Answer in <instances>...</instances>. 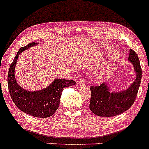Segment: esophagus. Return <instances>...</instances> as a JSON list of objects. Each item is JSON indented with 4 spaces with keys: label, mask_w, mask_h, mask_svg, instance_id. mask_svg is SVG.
I'll return each mask as SVG.
<instances>
[{
    "label": "esophagus",
    "mask_w": 149,
    "mask_h": 149,
    "mask_svg": "<svg viewBox=\"0 0 149 149\" xmlns=\"http://www.w3.org/2000/svg\"><path fill=\"white\" fill-rule=\"evenodd\" d=\"M77 85H78V86H80V87H85L86 83H85V80H84L83 79H80L78 81V82H77Z\"/></svg>",
    "instance_id": "obj_1"
}]
</instances>
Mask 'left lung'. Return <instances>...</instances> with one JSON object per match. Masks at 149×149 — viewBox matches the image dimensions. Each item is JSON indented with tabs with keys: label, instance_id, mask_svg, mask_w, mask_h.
<instances>
[{
	"label": "left lung",
	"instance_id": "1",
	"mask_svg": "<svg viewBox=\"0 0 149 149\" xmlns=\"http://www.w3.org/2000/svg\"><path fill=\"white\" fill-rule=\"evenodd\" d=\"M128 61L133 65L136 76L128 88L111 92L107 82L99 86H91L89 109L94 114L104 117L119 115L128 110L134 103L141 83L142 71L137 53L132 49L130 50Z\"/></svg>",
	"mask_w": 149,
	"mask_h": 149
}]
</instances>
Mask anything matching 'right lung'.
<instances>
[{"mask_svg":"<svg viewBox=\"0 0 149 149\" xmlns=\"http://www.w3.org/2000/svg\"><path fill=\"white\" fill-rule=\"evenodd\" d=\"M37 44L30 43L18 51L9 69L8 88L12 101L19 110L35 117L46 118L53 115L58 109L63 89L76 85V82L72 80L57 78L47 87L38 91H28L21 87L16 80L14 73L18 57L22 52Z\"/></svg>","mask_w":149,"mask_h":149,"instance_id":"right-lung-1","label":"right lung"}]
</instances>
